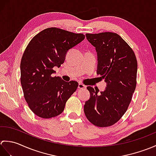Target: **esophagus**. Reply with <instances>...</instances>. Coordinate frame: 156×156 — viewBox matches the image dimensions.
<instances>
[{
	"label": "esophagus",
	"instance_id": "obj_1",
	"mask_svg": "<svg viewBox=\"0 0 156 156\" xmlns=\"http://www.w3.org/2000/svg\"><path fill=\"white\" fill-rule=\"evenodd\" d=\"M78 88V89H85L86 88V86L84 85L83 84H82V83H79Z\"/></svg>",
	"mask_w": 156,
	"mask_h": 156
}]
</instances>
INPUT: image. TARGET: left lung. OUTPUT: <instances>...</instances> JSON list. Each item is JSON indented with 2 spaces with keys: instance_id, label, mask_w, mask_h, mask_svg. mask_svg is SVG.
<instances>
[{
  "instance_id": "left-lung-1",
  "label": "left lung",
  "mask_w": 156,
  "mask_h": 156,
  "mask_svg": "<svg viewBox=\"0 0 156 156\" xmlns=\"http://www.w3.org/2000/svg\"><path fill=\"white\" fill-rule=\"evenodd\" d=\"M86 37L95 47L97 73L105 79L107 87L99 95L93 88L87 87L90 98L85 102L84 111L91 123L109 127L120 120L130 104L137 84V59L130 46L115 33L87 34Z\"/></svg>"
}]
</instances>
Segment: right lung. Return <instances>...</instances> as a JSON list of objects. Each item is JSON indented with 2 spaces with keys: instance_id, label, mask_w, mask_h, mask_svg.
<instances>
[{
  "instance_id": "right-lung-1",
  "label": "right lung",
  "mask_w": 156,
  "mask_h": 156,
  "mask_svg": "<svg viewBox=\"0 0 156 156\" xmlns=\"http://www.w3.org/2000/svg\"><path fill=\"white\" fill-rule=\"evenodd\" d=\"M85 35L56 27L44 29L34 36L22 56L21 83L26 102L39 117L49 119L64 111L68 99L76 90V81L65 82L53 76L54 67L64 62L69 49Z\"/></svg>"
}]
</instances>
